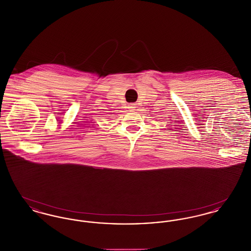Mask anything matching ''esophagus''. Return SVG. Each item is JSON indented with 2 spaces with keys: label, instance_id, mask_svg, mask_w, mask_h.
<instances>
[{
  "label": "esophagus",
  "instance_id": "1",
  "mask_svg": "<svg viewBox=\"0 0 251 251\" xmlns=\"http://www.w3.org/2000/svg\"><path fill=\"white\" fill-rule=\"evenodd\" d=\"M134 106H135V105H133V104H130V108H131V109H132V108H135Z\"/></svg>",
  "mask_w": 251,
  "mask_h": 251
}]
</instances>
